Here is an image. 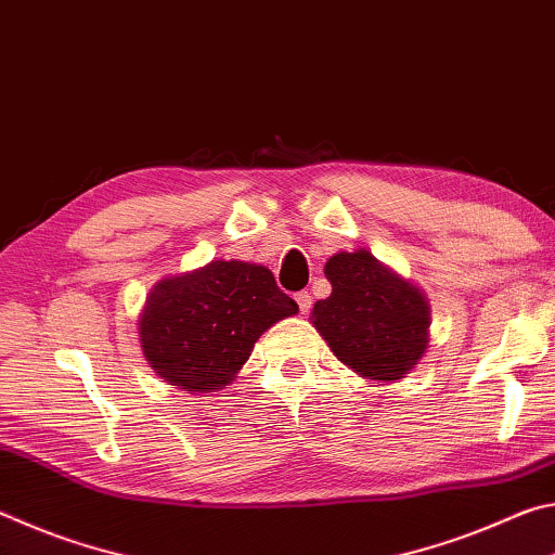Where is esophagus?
Here are the masks:
<instances>
[{
  "instance_id": "obj_1",
  "label": "esophagus",
  "mask_w": 555,
  "mask_h": 555,
  "mask_svg": "<svg viewBox=\"0 0 555 555\" xmlns=\"http://www.w3.org/2000/svg\"><path fill=\"white\" fill-rule=\"evenodd\" d=\"M296 304H298V308H300V313H308L311 311V304H313V296L308 294V291H298L296 294Z\"/></svg>"
}]
</instances>
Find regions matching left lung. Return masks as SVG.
Here are the masks:
<instances>
[{"label": "left lung", "instance_id": "left-lung-1", "mask_svg": "<svg viewBox=\"0 0 555 555\" xmlns=\"http://www.w3.org/2000/svg\"><path fill=\"white\" fill-rule=\"evenodd\" d=\"M325 276L333 291L315 300L311 323L337 360L377 384L411 374L430 343L424 291L367 249L337 251Z\"/></svg>", "mask_w": 555, "mask_h": 555}]
</instances>
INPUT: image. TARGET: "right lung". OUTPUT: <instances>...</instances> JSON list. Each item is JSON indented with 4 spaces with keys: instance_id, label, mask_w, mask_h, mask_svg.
<instances>
[{
    "instance_id": "1",
    "label": "right lung",
    "mask_w": 555,
    "mask_h": 555,
    "mask_svg": "<svg viewBox=\"0 0 555 555\" xmlns=\"http://www.w3.org/2000/svg\"><path fill=\"white\" fill-rule=\"evenodd\" d=\"M296 313L267 267L212 259L156 281L137 323L139 343L171 387L210 393L230 387L259 337Z\"/></svg>"
}]
</instances>
